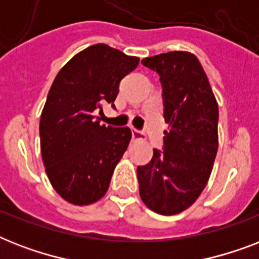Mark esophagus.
<instances>
[{
	"label": "esophagus",
	"mask_w": 259,
	"mask_h": 259,
	"mask_svg": "<svg viewBox=\"0 0 259 259\" xmlns=\"http://www.w3.org/2000/svg\"><path fill=\"white\" fill-rule=\"evenodd\" d=\"M132 136H133V141H140V140H142V138H144V133L137 129L132 130Z\"/></svg>",
	"instance_id": "obj_1"
}]
</instances>
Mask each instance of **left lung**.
Segmentation results:
<instances>
[{"label": "left lung", "mask_w": 259, "mask_h": 259, "mask_svg": "<svg viewBox=\"0 0 259 259\" xmlns=\"http://www.w3.org/2000/svg\"><path fill=\"white\" fill-rule=\"evenodd\" d=\"M142 64L160 75L164 93V152L138 166L140 196L160 215H176L200 196L219 145L217 98L199 59L187 51L150 56Z\"/></svg>", "instance_id": "1"}]
</instances>
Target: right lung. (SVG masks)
Returning <instances> with one entry per match:
<instances>
[{
    "label": "right lung",
    "mask_w": 259,
    "mask_h": 259,
    "mask_svg": "<svg viewBox=\"0 0 259 259\" xmlns=\"http://www.w3.org/2000/svg\"><path fill=\"white\" fill-rule=\"evenodd\" d=\"M106 44L80 51L59 71L40 117V149L47 176L66 201L89 205L105 196L132 140L129 127L99 123L118 84L138 66Z\"/></svg>",
    "instance_id": "1"
}]
</instances>
